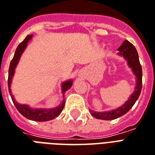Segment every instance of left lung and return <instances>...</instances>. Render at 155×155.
Returning a JSON list of instances; mask_svg holds the SVG:
<instances>
[{
    "instance_id": "8db88e82",
    "label": "left lung",
    "mask_w": 155,
    "mask_h": 155,
    "mask_svg": "<svg viewBox=\"0 0 155 155\" xmlns=\"http://www.w3.org/2000/svg\"><path fill=\"white\" fill-rule=\"evenodd\" d=\"M118 50L120 51L119 54L122 55L127 59L129 67L133 69V72L137 76V86H136L135 92L133 94H132L128 101H127V102L124 106L118 108L117 110L106 112H95L90 110L92 115L98 120H114L126 114L135 104L140 96V91L142 88V68L139 61L137 51L134 45L132 43H130L129 41H124L123 42L122 45L118 49Z\"/></svg>"
}]
</instances>
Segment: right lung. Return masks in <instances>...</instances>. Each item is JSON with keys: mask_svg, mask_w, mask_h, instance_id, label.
Here are the masks:
<instances>
[{"mask_svg": "<svg viewBox=\"0 0 155 155\" xmlns=\"http://www.w3.org/2000/svg\"><path fill=\"white\" fill-rule=\"evenodd\" d=\"M32 35H28L25 38V40L21 42L17 47V49L15 50V55L14 58L10 62L9 68V76H8V87H9V92L10 93V96L13 100V102L15 104V107L17 110L23 115V116L28 119V120H34V121H40V122H44V121H47V120H51L54 118H56L60 114L63 110V107L65 106V102L63 101L61 105L56 108L54 109H48V110H33L31 109L30 107H28L27 105H22V104H18L17 101L14 100V97L11 94V90H10V84H11L12 78L15 73V69L16 66H17L18 60L20 58L21 54L22 52L24 51V49L28 45V42L31 40ZM72 85V81L69 80L62 84V93H63V97H64L65 92L68 90Z\"/></svg>", "mask_w": 155, "mask_h": 155, "instance_id": "obj_1", "label": "right lung"}]
</instances>
